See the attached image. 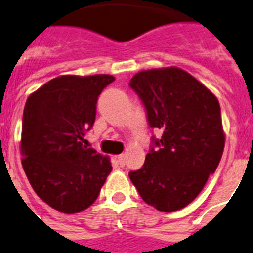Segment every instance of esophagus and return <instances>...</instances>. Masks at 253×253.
Here are the masks:
<instances>
[{
    "label": "esophagus",
    "instance_id": "obj_1",
    "mask_svg": "<svg viewBox=\"0 0 253 253\" xmlns=\"http://www.w3.org/2000/svg\"><path fill=\"white\" fill-rule=\"evenodd\" d=\"M116 159H118V163H119V164H120V167H124L125 166V155H124V154L116 156Z\"/></svg>",
    "mask_w": 253,
    "mask_h": 253
}]
</instances>
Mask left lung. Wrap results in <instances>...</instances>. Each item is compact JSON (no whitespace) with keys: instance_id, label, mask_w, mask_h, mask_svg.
<instances>
[{"instance_id":"8db88e82","label":"left lung","mask_w":253,"mask_h":253,"mask_svg":"<svg viewBox=\"0 0 253 253\" xmlns=\"http://www.w3.org/2000/svg\"><path fill=\"white\" fill-rule=\"evenodd\" d=\"M129 86L145 106L151 138L145 164L129 178L146 203L178 211L199 195L221 160L225 135L217 98L177 67L141 71Z\"/></svg>"}]
</instances>
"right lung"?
I'll return each mask as SVG.
<instances>
[{
	"instance_id": "add662e5",
	"label": "right lung",
	"mask_w": 253,
	"mask_h": 253,
	"mask_svg": "<svg viewBox=\"0 0 253 253\" xmlns=\"http://www.w3.org/2000/svg\"><path fill=\"white\" fill-rule=\"evenodd\" d=\"M115 80L110 75L55 77L28 97L20 150L35 193L62 213H77L95 202L111 172L107 156L85 146L97 101Z\"/></svg>"
}]
</instances>
